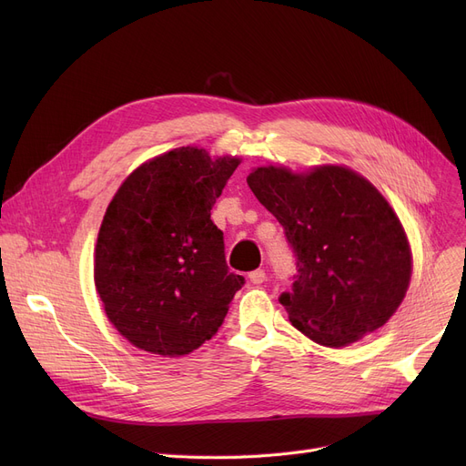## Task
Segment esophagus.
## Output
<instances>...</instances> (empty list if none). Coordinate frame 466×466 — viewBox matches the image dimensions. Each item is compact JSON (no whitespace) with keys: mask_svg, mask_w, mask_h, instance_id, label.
<instances>
[{"mask_svg":"<svg viewBox=\"0 0 466 466\" xmlns=\"http://www.w3.org/2000/svg\"><path fill=\"white\" fill-rule=\"evenodd\" d=\"M249 279H251V283H255V285H260V283H264L266 281V272L264 270H255V272H251L249 274Z\"/></svg>","mask_w":466,"mask_h":466,"instance_id":"34e87169","label":"esophagus"}]
</instances>
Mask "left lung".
Segmentation results:
<instances>
[{
	"label": "left lung",
	"instance_id": "1",
	"mask_svg": "<svg viewBox=\"0 0 466 466\" xmlns=\"http://www.w3.org/2000/svg\"><path fill=\"white\" fill-rule=\"evenodd\" d=\"M248 185L279 220L295 255L297 274L279 297L292 327L327 348L383 327L411 274L406 234L383 196L338 166L308 176L257 167Z\"/></svg>",
	"mask_w": 466,
	"mask_h": 466
}]
</instances>
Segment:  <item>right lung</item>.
<instances>
[{
	"label": "right lung",
	"instance_id": "1",
	"mask_svg": "<svg viewBox=\"0 0 466 466\" xmlns=\"http://www.w3.org/2000/svg\"><path fill=\"white\" fill-rule=\"evenodd\" d=\"M238 164L181 147L139 166L111 200L94 279L109 321L136 348L187 355L223 325L246 279L230 272L211 208Z\"/></svg>",
	"mask_w": 466,
	"mask_h": 466
}]
</instances>
